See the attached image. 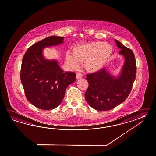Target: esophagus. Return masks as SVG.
Masks as SVG:
<instances>
[{
  "mask_svg": "<svg viewBox=\"0 0 156 156\" xmlns=\"http://www.w3.org/2000/svg\"><path fill=\"white\" fill-rule=\"evenodd\" d=\"M83 75L81 73H77L76 75V79H80L81 78H82Z\"/></svg>",
  "mask_w": 156,
  "mask_h": 156,
  "instance_id": "1",
  "label": "esophagus"
}]
</instances>
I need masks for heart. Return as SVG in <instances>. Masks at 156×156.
<instances>
[{
    "instance_id": "1",
    "label": "heart",
    "mask_w": 156,
    "mask_h": 156,
    "mask_svg": "<svg viewBox=\"0 0 156 156\" xmlns=\"http://www.w3.org/2000/svg\"><path fill=\"white\" fill-rule=\"evenodd\" d=\"M113 53L110 44L102 42L77 44L72 48V55L67 53L66 61L74 69L79 62L84 63V68L89 72H98L104 68Z\"/></svg>"
}]
</instances>
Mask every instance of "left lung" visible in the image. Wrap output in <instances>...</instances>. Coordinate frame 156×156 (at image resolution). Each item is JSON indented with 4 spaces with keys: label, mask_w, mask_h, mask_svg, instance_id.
Wrapping results in <instances>:
<instances>
[{
    "label": "left lung",
    "mask_w": 156,
    "mask_h": 156,
    "mask_svg": "<svg viewBox=\"0 0 156 156\" xmlns=\"http://www.w3.org/2000/svg\"><path fill=\"white\" fill-rule=\"evenodd\" d=\"M120 49L119 54L124 62L119 74L112 75L105 68L87 75L89 83L85 98L93 108L108 111L123 102L128 97L135 80L136 63L133 52L119 41L115 40Z\"/></svg>",
    "instance_id": "1"
}]
</instances>
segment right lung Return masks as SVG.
<instances>
[{"label": "right lung", "instance_id": "add662e5", "mask_svg": "<svg viewBox=\"0 0 156 156\" xmlns=\"http://www.w3.org/2000/svg\"><path fill=\"white\" fill-rule=\"evenodd\" d=\"M64 37L50 36L33 44L25 53L20 78L27 99L36 108L51 110L58 107L76 74L64 72L58 60H48L43 55L45 48L63 43Z\"/></svg>", "mask_w": 156, "mask_h": 156}]
</instances>
